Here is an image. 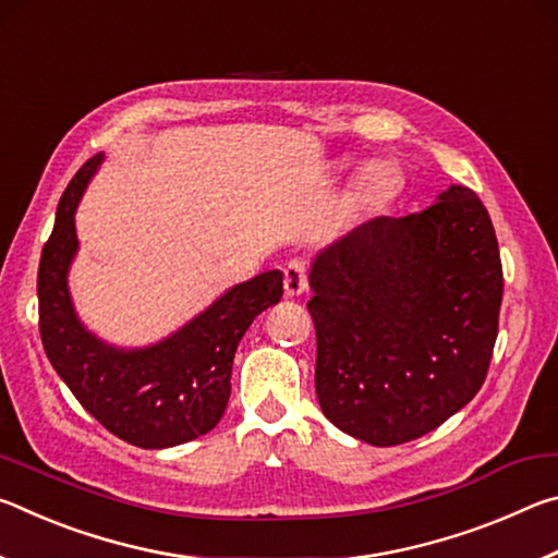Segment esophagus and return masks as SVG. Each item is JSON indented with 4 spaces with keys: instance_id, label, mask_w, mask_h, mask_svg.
I'll use <instances>...</instances> for the list:
<instances>
[{
    "instance_id": "obj_1",
    "label": "esophagus",
    "mask_w": 558,
    "mask_h": 558,
    "mask_svg": "<svg viewBox=\"0 0 558 558\" xmlns=\"http://www.w3.org/2000/svg\"><path fill=\"white\" fill-rule=\"evenodd\" d=\"M282 286H286V295L295 298L302 295L307 288V263L302 258H292L286 266V278H282Z\"/></svg>"
}]
</instances>
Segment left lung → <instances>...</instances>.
Instances as JSON below:
<instances>
[{
	"mask_svg": "<svg viewBox=\"0 0 558 558\" xmlns=\"http://www.w3.org/2000/svg\"><path fill=\"white\" fill-rule=\"evenodd\" d=\"M310 288L317 401L349 436L401 446L485 384L505 280L472 189L452 184L418 214L356 226L315 258Z\"/></svg>",
	"mask_w": 558,
	"mask_h": 558,
	"instance_id": "left-lung-1",
	"label": "left lung"
}]
</instances>
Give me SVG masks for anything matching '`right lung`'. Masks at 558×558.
<instances>
[{"label": "right lung", "mask_w": 558, "mask_h": 558, "mask_svg": "<svg viewBox=\"0 0 558 558\" xmlns=\"http://www.w3.org/2000/svg\"><path fill=\"white\" fill-rule=\"evenodd\" d=\"M102 155L83 165L59 202L39 263V332L56 374L100 426L137 448H172L209 433L231 396L233 354L245 329L282 298V272L231 288L179 332L145 349H118L75 315L69 268L78 251L75 206Z\"/></svg>", "instance_id": "obj_1"}]
</instances>
